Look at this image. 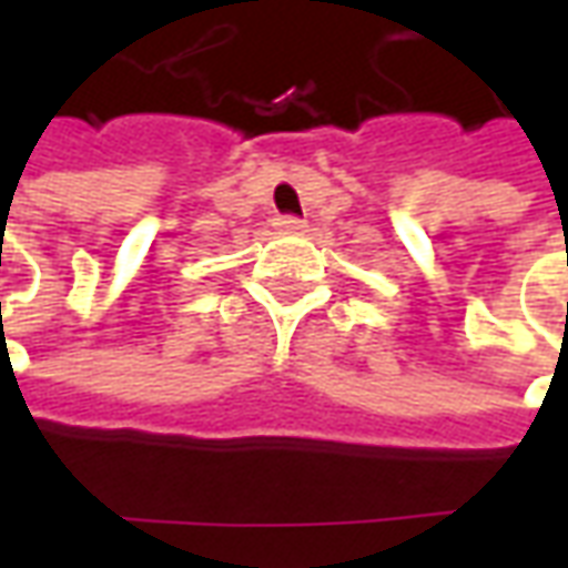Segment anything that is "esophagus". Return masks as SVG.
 <instances>
[{
  "instance_id": "34e87169",
  "label": "esophagus",
  "mask_w": 568,
  "mask_h": 568,
  "mask_svg": "<svg viewBox=\"0 0 568 568\" xmlns=\"http://www.w3.org/2000/svg\"><path fill=\"white\" fill-rule=\"evenodd\" d=\"M273 224H276V231H283V234H301V231L307 227V222L297 219V215H280Z\"/></svg>"
}]
</instances>
